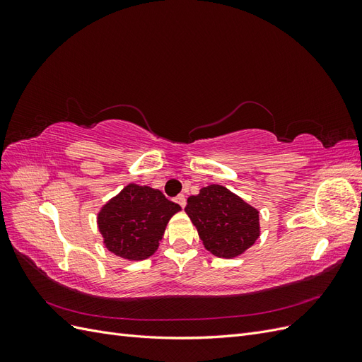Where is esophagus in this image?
<instances>
[{
  "mask_svg": "<svg viewBox=\"0 0 362 362\" xmlns=\"http://www.w3.org/2000/svg\"><path fill=\"white\" fill-rule=\"evenodd\" d=\"M175 201H177V202L180 204V206H181V208H184V206H185V204H187V201H185V196H184V194H178L177 198H175Z\"/></svg>",
  "mask_w": 362,
  "mask_h": 362,
  "instance_id": "1",
  "label": "esophagus"
}]
</instances>
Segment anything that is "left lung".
Wrapping results in <instances>:
<instances>
[{"mask_svg":"<svg viewBox=\"0 0 362 362\" xmlns=\"http://www.w3.org/2000/svg\"><path fill=\"white\" fill-rule=\"evenodd\" d=\"M185 213L206 250L218 258L243 254L259 237L258 210L223 185L211 184L187 199Z\"/></svg>","mask_w":362,"mask_h":362,"instance_id":"obj_1","label":"left lung"}]
</instances>
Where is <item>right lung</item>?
<instances>
[{
  "mask_svg": "<svg viewBox=\"0 0 362 362\" xmlns=\"http://www.w3.org/2000/svg\"><path fill=\"white\" fill-rule=\"evenodd\" d=\"M181 210L160 190L128 184L98 213L105 247L129 261L149 258L158 249L169 218Z\"/></svg>",
  "mask_w": 362,
  "mask_h": 362,
  "instance_id": "obj_1",
  "label": "right lung"
}]
</instances>
